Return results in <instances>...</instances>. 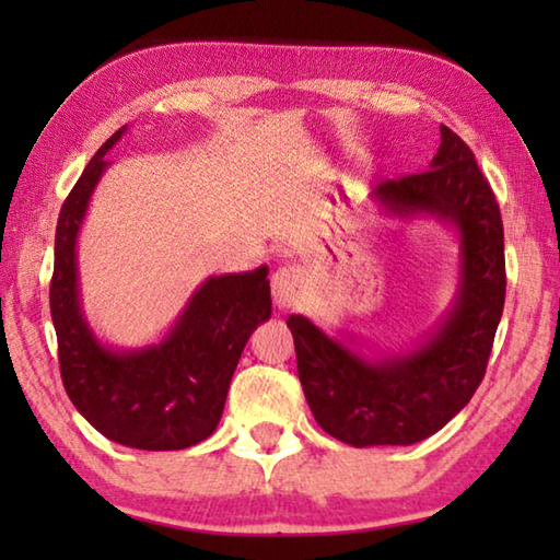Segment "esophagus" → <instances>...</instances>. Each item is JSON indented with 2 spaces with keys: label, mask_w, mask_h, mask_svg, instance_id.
Instances as JSON below:
<instances>
[{
  "label": "esophagus",
  "mask_w": 560,
  "mask_h": 560,
  "mask_svg": "<svg viewBox=\"0 0 560 560\" xmlns=\"http://www.w3.org/2000/svg\"><path fill=\"white\" fill-rule=\"evenodd\" d=\"M301 287H303V269L296 267V264L277 269V273L271 277V296L279 306H291L293 299L299 296Z\"/></svg>",
  "instance_id": "34e87169"
}]
</instances>
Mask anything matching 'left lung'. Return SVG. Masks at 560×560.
<instances>
[{"label": "left lung", "instance_id": "left-lung-1", "mask_svg": "<svg viewBox=\"0 0 560 560\" xmlns=\"http://www.w3.org/2000/svg\"><path fill=\"white\" fill-rule=\"evenodd\" d=\"M430 170L387 179L375 197L397 217L432 214L459 232V289L412 353L365 360L308 318L289 316L299 381L320 430L353 447L415 444L442 430L487 373L504 311V224L469 145L447 126Z\"/></svg>", "mask_w": 560, "mask_h": 560}]
</instances>
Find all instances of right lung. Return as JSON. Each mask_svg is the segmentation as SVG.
<instances>
[{
	"label": "right lung",
	"instance_id": "obj_1",
	"mask_svg": "<svg viewBox=\"0 0 560 560\" xmlns=\"http://www.w3.org/2000/svg\"><path fill=\"white\" fill-rule=\"evenodd\" d=\"M126 128L113 132L66 197L49 289L66 395L108 440L126 447L185 450L210 438L224 410L234 368L254 328L271 316L267 267L210 277L155 346L113 350L93 336L79 301L75 240L89 200Z\"/></svg>",
	"mask_w": 560,
	"mask_h": 560
}]
</instances>
